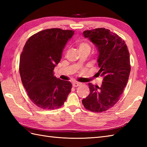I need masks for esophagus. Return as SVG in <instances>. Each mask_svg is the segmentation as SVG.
I'll list each match as a JSON object with an SVG mask.
<instances>
[{"instance_id":"1","label":"esophagus","mask_w":147,"mask_h":147,"mask_svg":"<svg viewBox=\"0 0 147 147\" xmlns=\"http://www.w3.org/2000/svg\"><path fill=\"white\" fill-rule=\"evenodd\" d=\"M82 85V83H78V82H73V86L74 87H77V86H79L80 85Z\"/></svg>"}]
</instances>
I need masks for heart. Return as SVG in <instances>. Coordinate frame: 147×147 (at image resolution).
<instances>
[{"label": "heart", "mask_w": 147, "mask_h": 147, "mask_svg": "<svg viewBox=\"0 0 147 147\" xmlns=\"http://www.w3.org/2000/svg\"><path fill=\"white\" fill-rule=\"evenodd\" d=\"M80 51H90V45L86 42H82L78 44Z\"/></svg>", "instance_id": "b5f03b06"}]
</instances>
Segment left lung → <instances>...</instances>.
<instances>
[{"label": "left lung", "mask_w": 147, "mask_h": 147, "mask_svg": "<svg viewBox=\"0 0 147 147\" xmlns=\"http://www.w3.org/2000/svg\"><path fill=\"white\" fill-rule=\"evenodd\" d=\"M83 34L98 50L96 74L104 78L100 86L88 83L90 93L82 104L87 110L102 112L116 104L125 88L131 71L129 53L125 42L108 29L86 30Z\"/></svg>", "instance_id": "1"}]
</instances>
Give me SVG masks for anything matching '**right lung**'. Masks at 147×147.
Returning <instances> with one entry per match:
<instances>
[{
	"label": "right lung",
	"mask_w": 147,
	"mask_h": 147,
	"mask_svg": "<svg viewBox=\"0 0 147 147\" xmlns=\"http://www.w3.org/2000/svg\"><path fill=\"white\" fill-rule=\"evenodd\" d=\"M73 30L47 29L30 36L20 61L22 83L37 107L52 110L61 107L71 92L72 84L54 76L63 50Z\"/></svg>",
	"instance_id": "right-lung-1"
}]
</instances>
